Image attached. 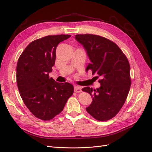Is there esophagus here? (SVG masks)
Instances as JSON below:
<instances>
[{
	"instance_id": "34e87169",
	"label": "esophagus",
	"mask_w": 152,
	"mask_h": 152,
	"mask_svg": "<svg viewBox=\"0 0 152 152\" xmlns=\"http://www.w3.org/2000/svg\"><path fill=\"white\" fill-rule=\"evenodd\" d=\"M74 91L75 92V93H81L82 90H81V88H80L79 86H75V87H74Z\"/></svg>"
}]
</instances>
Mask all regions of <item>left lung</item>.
I'll return each mask as SVG.
<instances>
[{
    "label": "left lung",
    "instance_id": "left-lung-1",
    "mask_svg": "<svg viewBox=\"0 0 152 152\" xmlns=\"http://www.w3.org/2000/svg\"><path fill=\"white\" fill-rule=\"evenodd\" d=\"M75 39L83 45L91 61L87 70L102 77L99 88L82 89L93 96L87 112L99 121H108L120 111L127 97L131 85L129 63L118 45L103 37L80 34Z\"/></svg>",
    "mask_w": 152,
    "mask_h": 152
}]
</instances>
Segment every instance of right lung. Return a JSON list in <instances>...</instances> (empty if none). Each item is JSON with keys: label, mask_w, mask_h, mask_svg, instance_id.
<instances>
[{"label": "right lung", "mask_w": 152, "mask_h": 152, "mask_svg": "<svg viewBox=\"0 0 152 152\" xmlns=\"http://www.w3.org/2000/svg\"><path fill=\"white\" fill-rule=\"evenodd\" d=\"M70 37L48 35L35 40L27 45L18 59V90L26 107L40 120L50 121L60 113L73 93V85L58 83L49 76L55 63L56 47Z\"/></svg>", "instance_id": "right-lung-1"}]
</instances>
